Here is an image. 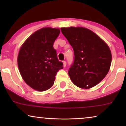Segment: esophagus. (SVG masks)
Segmentation results:
<instances>
[{
    "label": "esophagus",
    "instance_id": "34e87169",
    "mask_svg": "<svg viewBox=\"0 0 126 126\" xmlns=\"http://www.w3.org/2000/svg\"><path fill=\"white\" fill-rule=\"evenodd\" d=\"M66 61H63V67H65L66 66Z\"/></svg>",
    "mask_w": 126,
    "mask_h": 126
}]
</instances>
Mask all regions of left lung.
Listing matches in <instances>:
<instances>
[{"mask_svg":"<svg viewBox=\"0 0 126 126\" xmlns=\"http://www.w3.org/2000/svg\"><path fill=\"white\" fill-rule=\"evenodd\" d=\"M74 50V62L68 74L77 87L89 89L106 76L111 64L112 55L107 44L85 27L61 28Z\"/></svg>","mask_w":126,"mask_h":126,"instance_id":"left-lung-1","label":"left lung"}]
</instances>
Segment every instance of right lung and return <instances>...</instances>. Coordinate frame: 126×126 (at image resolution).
<instances>
[{
    "instance_id": "obj_1",
    "label": "right lung",
    "mask_w": 126,
    "mask_h": 126,
    "mask_svg": "<svg viewBox=\"0 0 126 126\" xmlns=\"http://www.w3.org/2000/svg\"><path fill=\"white\" fill-rule=\"evenodd\" d=\"M59 29L44 27L32 34L20 48L18 65L20 75L27 85L38 91L52 87L55 76L63 63L59 61L53 44Z\"/></svg>"
}]
</instances>
